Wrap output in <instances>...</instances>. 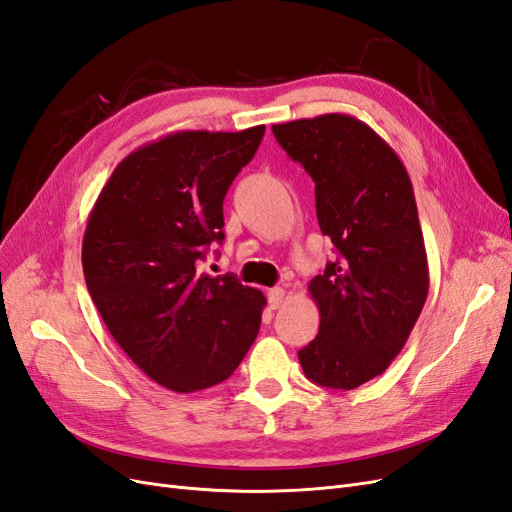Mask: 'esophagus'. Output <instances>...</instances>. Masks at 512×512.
I'll return each instance as SVG.
<instances>
[{"label": "esophagus", "instance_id": "34e87169", "mask_svg": "<svg viewBox=\"0 0 512 512\" xmlns=\"http://www.w3.org/2000/svg\"><path fill=\"white\" fill-rule=\"evenodd\" d=\"M267 299H269L271 309L282 307V303H284V299H286V290H284V288H271V290L267 292Z\"/></svg>", "mask_w": 512, "mask_h": 512}]
</instances>
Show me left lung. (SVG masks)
Here are the masks:
<instances>
[{"label": "left lung", "mask_w": 512, "mask_h": 512, "mask_svg": "<svg viewBox=\"0 0 512 512\" xmlns=\"http://www.w3.org/2000/svg\"><path fill=\"white\" fill-rule=\"evenodd\" d=\"M271 130L314 179L318 224L337 250L307 286L320 329L299 361L312 382L350 391L391 365L427 299L412 181L389 143L356 117L329 113Z\"/></svg>", "instance_id": "8db88e82"}]
</instances>
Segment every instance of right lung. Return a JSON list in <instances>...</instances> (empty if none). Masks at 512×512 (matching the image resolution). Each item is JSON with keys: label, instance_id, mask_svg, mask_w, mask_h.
<instances>
[{"label": "right lung", "instance_id": "add662e5", "mask_svg": "<svg viewBox=\"0 0 512 512\" xmlns=\"http://www.w3.org/2000/svg\"><path fill=\"white\" fill-rule=\"evenodd\" d=\"M265 126L166 134L123 158L83 237L87 290L138 369L175 393L224 382L260 329L265 294L200 273L224 241V196Z\"/></svg>", "mask_w": 512, "mask_h": 512}]
</instances>
